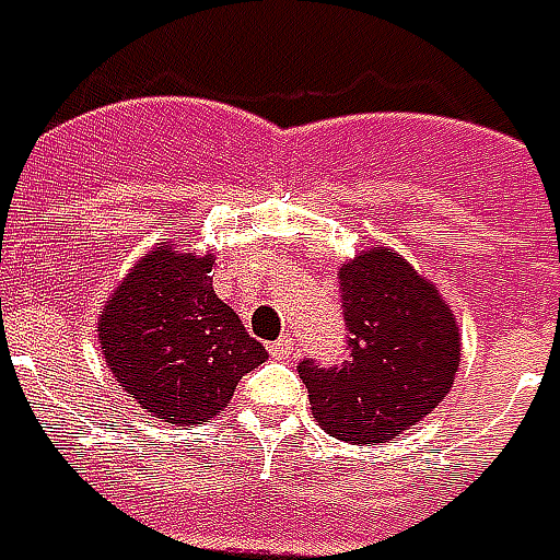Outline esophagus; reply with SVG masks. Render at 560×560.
Returning a JSON list of instances; mask_svg holds the SVG:
<instances>
[{"instance_id":"esophagus-1","label":"esophagus","mask_w":560,"mask_h":560,"mask_svg":"<svg viewBox=\"0 0 560 560\" xmlns=\"http://www.w3.org/2000/svg\"><path fill=\"white\" fill-rule=\"evenodd\" d=\"M269 353H272V357H279V360H288V357H293L291 336H281L279 341H272V345H269Z\"/></svg>"}]
</instances>
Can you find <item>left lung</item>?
<instances>
[{"mask_svg":"<svg viewBox=\"0 0 560 560\" xmlns=\"http://www.w3.org/2000/svg\"><path fill=\"white\" fill-rule=\"evenodd\" d=\"M348 324L341 365H296L317 425L348 444H387L434 411L458 369V324L434 284L393 248H369L339 272Z\"/></svg>","mask_w":560,"mask_h":560,"instance_id":"1","label":"left lung"}]
</instances>
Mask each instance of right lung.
Returning <instances> with one entry per match:
<instances>
[{
  "label": "right lung",
  "mask_w": 560,
  "mask_h": 560,
  "mask_svg": "<svg viewBox=\"0 0 560 560\" xmlns=\"http://www.w3.org/2000/svg\"><path fill=\"white\" fill-rule=\"evenodd\" d=\"M212 255L161 243L140 257L98 320L104 363L149 417L212 420L267 351L212 291Z\"/></svg>",
  "instance_id": "1"
}]
</instances>
